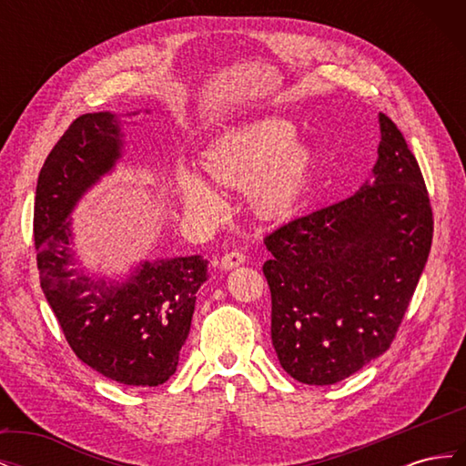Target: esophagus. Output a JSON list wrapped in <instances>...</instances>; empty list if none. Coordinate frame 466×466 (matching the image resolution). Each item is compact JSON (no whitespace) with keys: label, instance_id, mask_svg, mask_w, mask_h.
Instances as JSON below:
<instances>
[{"label":"esophagus","instance_id":"esophagus-1","mask_svg":"<svg viewBox=\"0 0 466 466\" xmlns=\"http://www.w3.org/2000/svg\"><path fill=\"white\" fill-rule=\"evenodd\" d=\"M245 262H247V257L243 255V252H238V250L225 252V255L221 257V268H223V270H233V268L241 266Z\"/></svg>","mask_w":466,"mask_h":466}]
</instances>
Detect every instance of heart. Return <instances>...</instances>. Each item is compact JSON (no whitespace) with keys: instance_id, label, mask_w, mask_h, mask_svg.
<instances>
[{"instance_id":"heart-1","label":"heart","mask_w":466,"mask_h":466,"mask_svg":"<svg viewBox=\"0 0 466 466\" xmlns=\"http://www.w3.org/2000/svg\"><path fill=\"white\" fill-rule=\"evenodd\" d=\"M298 128L284 116L264 115L231 126L200 153V168L211 185L247 190L252 214L264 223H286L298 216L315 175L313 147L298 142ZM180 200L209 214L219 204L216 190L192 173L177 177Z\"/></svg>"}]
</instances>
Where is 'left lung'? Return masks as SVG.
I'll return each instance as SVG.
<instances>
[{
  "label": "left lung",
  "mask_w": 466,
  "mask_h": 466,
  "mask_svg": "<svg viewBox=\"0 0 466 466\" xmlns=\"http://www.w3.org/2000/svg\"><path fill=\"white\" fill-rule=\"evenodd\" d=\"M379 126L371 180L264 238L272 344L305 385H334L385 354L428 262L424 177L394 122L379 115Z\"/></svg>",
  "instance_id": "left-lung-1"
}]
</instances>
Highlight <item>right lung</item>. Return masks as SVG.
Returning a JSON list of instances; mask_svg holds the SVG:
<instances>
[{
  "mask_svg": "<svg viewBox=\"0 0 466 466\" xmlns=\"http://www.w3.org/2000/svg\"><path fill=\"white\" fill-rule=\"evenodd\" d=\"M122 137L116 115L93 112L76 118L54 146L36 182V264L40 288L76 356L116 383L157 387L177 371L208 260L200 255L146 260L126 279L93 278L77 268L67 219L115 168Z\"/></svg>",
  "mask_w": 466,
  "mask_h": 466,
  "instance_id": "add662e5",
  "label": "right lung"
}]
</instances>
